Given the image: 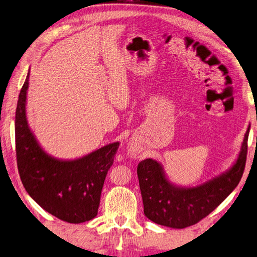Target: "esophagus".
Listing matches in <instances>:
<instances>
[{"label":"esophagus","instance_id":"1","mask_svg":"<svg viewBox=\"0 0 257 257\" xmlns=\"http://www.w3.org/2000/svg\"><path fill=\"white\" fill-rule=\"evenodd\" d=\"M128 153H130V155H132V156H138V154H136V151H135V149H128Z\"/></svg>","mask_w":257,"mask_h":257}]
</instances>
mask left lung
I'll return each mask as SVG.
<instances>
[{"mask_svg": "<svg viewBox=\"0 0 257 257\" xmlns=\"http://www.w3.org/2000/svg\"><path fill=\"white\" fill-rule=\"evenodd\" d=\"M249 126L237 160L231 169L201 185L183 187L167 179L158 161L146 159L138 165L144 214L152 222L172 228H184L200 222L234 191L242 179L247 155Z\"/></svg>", "mask_w": 257, "mask_h": 257, "instance_id": "obj_1", "label": "left lung"}]
</instances>
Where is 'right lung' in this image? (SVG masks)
<instances>
[{"instance_id": "right-lung-1", "label": "right lung", "mask_w": 257, "mask_h": 257, "mask_svg": "<svg viewBox=\"0 0 257 257\" xmlns=\"http://www.w3.org/2000/svg\"><path fill=\"white\" fill-rule=\"evenodd\" d=\"M30 71L20 92L15 113L18 169L23 186L39 205L62 221L83 223L97 215L104 181L118 142L83 158L60 160L41 148L26 117Z\"/></svg>"}]
</instances>
